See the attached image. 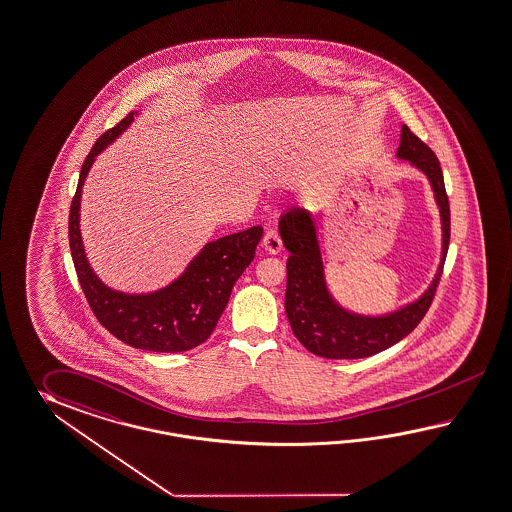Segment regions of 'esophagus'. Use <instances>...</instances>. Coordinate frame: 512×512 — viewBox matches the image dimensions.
<instances>
[{
  "label": "esophagus",
  "instance_id": "1",
  "mask_svg": "<svg viewBox=\"0 0 512 512\" xmlns=\"http://www.w3.org/2000/svg\"><path fill=\"white\" fill-rule=\"evenodd\" d=\"M262 248L268 251V253H279L281 248H283V244H281V238H279V233L275 231V229H268L266 233H264V237H262Z\"/></svg>",
  "mask_w": 512,
  "mask_h": 512
}]
</instances>
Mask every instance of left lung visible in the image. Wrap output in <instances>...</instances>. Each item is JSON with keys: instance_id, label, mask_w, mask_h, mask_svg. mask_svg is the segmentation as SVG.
<instances>
[{"instance_id": "left-lung-1", "label": "left lung", "mask_w": 512, "mask_h": 512, "mask_svg": "<svg viewBox=\"0 0 512 512\" xmlns=\"http://www.w3.org/2000/svg\"><path fill=\"white\" fill-rule=\"evenodd\" d=\"M398 157L411 161L429 177L440 207L444 229L442 264L435 275V281L424 296L409 307L381 318H368L344 311L325 288L324 266L309 212L294 209L283 214L279 222V233L290 253L285 296L288 322L301 344L318 357L364 359L390 348L414 331L435 300L438 283L444 272L451 233V214L444 175L435 151L422 138L416 137L407 125L401 127Z\"/></svg>"}]
</instances>
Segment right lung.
<instances>
[{"instance_id": "add662e5", "label": "right lung", "mask_w": 512, "mask_h": 512, "mask_svg": "<svg viewBox=\"0 0 512 512\" xmlns=\"http://www.w3.org/2000/svg\"><path fill=\"white\" fill-rule=\"evenodd\" d=\"M129 113L105 131L81 166L79 183L70 205L68 240L75 272L88 305L111 335L133 348L179 353L211 337L238 277L250 266L262 237L261 225L209 242L190 262L187 272L170 287L146 296H129L105 287L88 266L79 233V200L96 155L133 122Z\"/></svg>"}]
</instances>
